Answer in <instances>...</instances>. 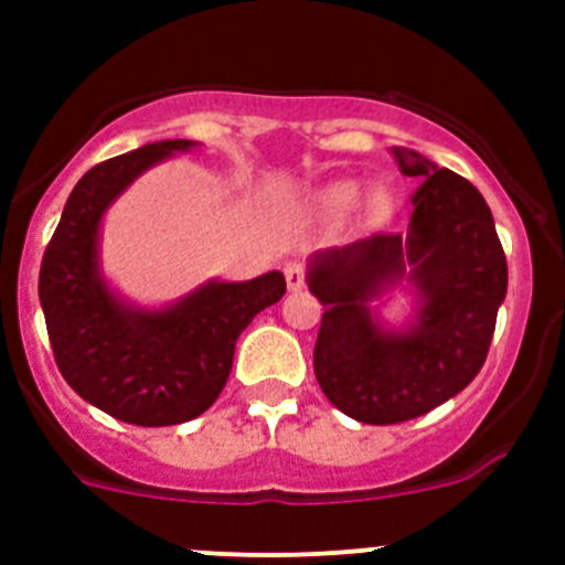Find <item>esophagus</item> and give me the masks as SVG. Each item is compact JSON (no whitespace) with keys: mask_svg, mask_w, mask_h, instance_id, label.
Instances as JSON below:
<instances>
[{"mask_svg":"<svg viewBox=\"0 0 565 565\" xmlns=\"http://www.w3.org/2000/svg\"><path fill=\"white\" fill-rule=\"evenodd\" d=\"M286 282H288V291H299V288L306 286V266H302V263H288Z\"/></svg>","mask_w":565,"mask_h":565,"instance_id":"1","label":"esophagus"}]
</instances>
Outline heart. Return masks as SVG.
<instances>
[{"label": "heart", "instance_id": "obj_1", "mask_svg": "<svg viewBox=\"0 0 565 565\" xmlns=\"http://www.w3.org/2000/svg\"><path fill=\"white\" fill-rule=\"evenodd\" d=\"M319 201H322V206L328 209V212L333 214H342L348 212V209L353 206V203L359 201V189L356 183H333V186H328L326 192L319 194ZM384 209H387V201H384V194H373L371 198V212L373 217H382Z\"/></svg>", "mask_w": 565, "mask_h": 565}]
</instances>
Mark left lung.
<instances>
[{
  "instance_id": "8db88e82",
  "label": "left lung",
  "mask_w": 565,
  "mask_h": 565,
  "mask_svg": "<svg viewBox=\"0 0 565 565\" xmlns=\"http://www.w3.org/2000/svg\"><path fill=\"white\" fill-rule=\"evenodd\" d=\"M416 178L407 234H373L317 252L308 288L326 306L313 373L333 407L362 424H398L461 393L489 353L507 297V257L472 183L413 149L393 147ZM411 281L414 322L382 329L370 302Z\"/></svg>"
}]
</instances>
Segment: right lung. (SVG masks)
Returning a JSON list of instances; mask_svg holds the SVG:
<instances>
[{
    "instance_id": "right-lung-1",
    "label": "right lung",
    "mask_w": 565,
    "mask_h": 565,
    "mask_svg": "<svg viewBox=\"0 0 565 565\" xmlns=\"http://www.w3.org/2000/svg\"><path fill=\"white\" fill-rule=\"evenodd\" d=\"M198 141H154L89 169L70 192L39 271V299L58 371L84 402L118 422L169 427L198 418L232 373L234 344L286 294L268 271L248 282L209 279L149 311L109 291L98 263L102 217L141 172Z\"/></svg>"
}]
</instances>
